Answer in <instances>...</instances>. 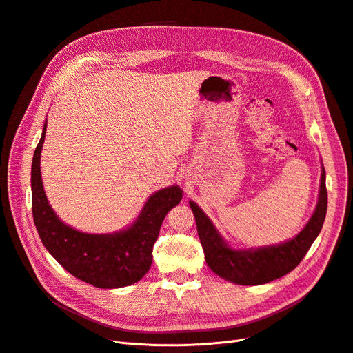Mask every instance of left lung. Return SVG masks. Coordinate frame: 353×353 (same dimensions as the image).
<instances>
[{
	"label": "left lung",
	"instance_id": "8db88e82",
	"mask_svg": "<svg viewBox=\"0 0 353 353\" xmlns=\"http://www.w3.org/2000/svg\"><path fill=\"white\" fill-rule=\"evenodd\" d=\"M320 194L316 211L300 234L291 241L250 250H233L224 243L219 232L195 203L190 201L210 270L225 281L241 285H261L291 272L319 236L327 211L326 172L321 169Z\"/></svg>",
	"mask_w": 353,
	"mask_h": 353
}]
</instances>
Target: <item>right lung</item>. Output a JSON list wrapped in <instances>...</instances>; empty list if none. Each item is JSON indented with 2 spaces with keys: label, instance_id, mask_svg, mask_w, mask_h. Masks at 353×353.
Here are the masks:
<instances>
[{
  "label": "right lung",
  "instance_id": "1",
  "mask_svg": "<svg viewBox=\"0 0 353 353\" xmlns=\"http://www.w3.org/2000/svg\"><path fill=\"white\" fill-rule=\"evenodd\" d=\"M45 132L46 124L32 165V211L41 243L69 274L83 283L98 288H120L137 283L149 271L162 221L181 201L182 191L174 185L150 195L139 219L123 232L81 233L56 217L45 195L40 174Z\"/></svg>",
  "mask_w": 353,
  "mask_h": 353
}]
</instances>
